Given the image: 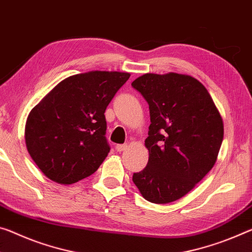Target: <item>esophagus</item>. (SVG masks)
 <instances>
[{
    "label": "esophagus",
    "mask_w": 252,
    "mask_h": 252,
    "mask_svg": "<svg viewBox=\"0 0 252 252\" xmlns=\"http://www.w3.org/2000/svg\"><path fill=\"white\" fill-rule=\"evenodd\" d=\"M127 148V145H117L115 146V149H117V151H119V153H121V151L126 150Z\"/></svg>",
    "instance_id": "34e87169"
}]
</instances>
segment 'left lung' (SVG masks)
Wrapping results in <instances>:
<instances>
[{
	"label": "left lung",
	"instance_id": "1",
	"mask_svg": "<svg viewBox=\"0 0 252 252\" xmlns=\"http://www.w3.org/2000/svg\"><path fill=\"white\" fill-rule=\"evenodd\" d=\"M149 104L147 167L132 181L147 201L167 204L194 189L213 168L224 134L205 86L189 75L140 76L132 82Z\"/></svg>",
	"mask_w": 252,
	"mask_h": 252
}]
</instances>
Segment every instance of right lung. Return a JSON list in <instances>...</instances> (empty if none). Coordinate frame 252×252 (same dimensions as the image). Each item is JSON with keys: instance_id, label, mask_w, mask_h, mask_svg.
Wrapping results in <instances>:
<instances>
[{"instance_id": "1", "label": "right lung", "mask_w": 252, "mask_h": 252, "mask_svg": "<svg viewBox=\"0 0 252 252\" xmlns=\"http://www.w3.org/2000/svg\"><path fill=\"white\" fill-rule=\"evenodd\" d=\"M129 77L103 70L69 76L30 111L26 146L46 177L70 185L98 169L110 153L104 112Z\"/></svg>"}]
</instances>
